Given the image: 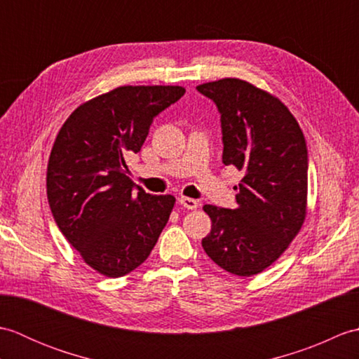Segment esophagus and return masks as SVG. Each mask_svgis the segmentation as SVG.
I'll use <instances>...</instances> for the list:
<instances>
[{
	"label": "esophagus",
	"mask_w": 359,
	"mask_h": 359,
	"mask_svg": "<svg viewBox=\"0 0 359 359\" xmlns=\"http://www.w3.org/2000/svg\"><path fill=\"white\" fill-rule=\"evenodd\" d=\"M179 203L187 210H196L197 207H199V202H197L196 199H191V197H185V196L179 197Z\"/></svg>",
	"instance_id": "1"
}]
</instances>
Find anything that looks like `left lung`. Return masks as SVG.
Listing matches in <instances>:
<instances>
[{"label": "left lung", "mask_w": 359, "mask_h": 359, "mask_svg": "<svg viewBox=\"0 0 359 359\" xmlns=\"http://www.w3.org/2000/svg\"><path fill=\"white\" fill-rule=\"evenodd\" d=\"M222 123V162L242 171L238 208L205 205L211 231L205 253L236 276H253L278 261L307 215V144L278 97L239 79L203 83Z\"/></svg>", "instance_id": "left-lung-1"}]
</instances>
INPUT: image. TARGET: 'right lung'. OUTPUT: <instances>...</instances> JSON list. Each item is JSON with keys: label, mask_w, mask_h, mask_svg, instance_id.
Returning <instances> with one entry per match:
<instances>
[{"label": "right lung", "mask_w": 359, "mask_h": 359, "mask_svg": "<svg viewBox=\"0 0 359 359\" xmlns=\"http://www.w3.org/2000/svg\"><path fill=\"white\" fill-rule=\"evenodd\" d=\"M184 94L182 86L116 88L80 104L53 142L46 182L53 219L103 276H125L147 261L170 219L175 197L134 187L126 158Z\"/></svg>", "instance_id": "1"}]
</instances>
